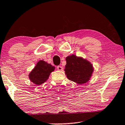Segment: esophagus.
Wrapping results in <instances>:
<instances>
[{"label":"esophagus","mask_w":125,"mask_h":125,"mask_svg":"<svg viewBox=\"0 0 125 125\" xmlns=\"http://www.w3.org/2000/svg\"><path fill=\"white\" fill-rule=\"evenodd\" d=\"M57 69L59 70V71H62V70H63L62 67V66H57Z\"/></svg>","instance_id":"1"}]
</instances>
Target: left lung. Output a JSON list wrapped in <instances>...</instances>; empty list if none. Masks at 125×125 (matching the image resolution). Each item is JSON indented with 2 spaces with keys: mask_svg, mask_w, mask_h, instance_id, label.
<instances>
[{
  "mask_svg": "<svg viewBox=\"0 0 125 125\" xmlns=\"http://www.w3.org/2000/svg\"><path fill=\"white\" fill-rule=\"evenodd\" d=\"M66 64L64 71L67 78L78 84H83L90 80L93 68L92 64L83 58L74 54L66 58Z\"/></svg>",
  "mask_w": 125,
  "mask_h": 125,
  "instance_id": "left-lung-1",
  "label": "left lung"
}]
</instances>
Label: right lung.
Returning <instances> with one entry per match:
<instances>
[{
  "label": "right lung",
  "instance_id": "right-lung-1",
  "mask_svg": "<svg viewBox=\"0 0 125 125\" xmlns=\"http://www.w3.org/2000/svg\"><path fill=\"white\" fill-rule=\"evenodd\" d=\"M55 67L43 60L39 61L29 74L31 82L39 85L45 83L49 78L50 73L54 71Z\"/></svg>",
  "mask_w": 125,
  "mask_h": 125
}]
</instances>
